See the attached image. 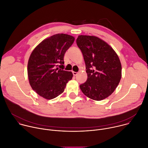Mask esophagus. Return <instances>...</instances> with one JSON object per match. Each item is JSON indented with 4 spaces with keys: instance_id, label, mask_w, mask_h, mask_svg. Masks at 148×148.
<instances>
[{
    "instance_id": "obj_1",
    "label": "esophagus",
    "mask_w": 148,
    "mask_h": 148,
    "mask_svg": "<svg viewBox=\"0 0 148 148\" xmlns=\"http://www.w3.org/2000/svg\"><path fill=\"white\" fill-rule=\"evenodd\" d=\"M73 75H74V76H76L77 74H78V73H77V72H74V71H73Z\"/></svg>"
}]
</instances>
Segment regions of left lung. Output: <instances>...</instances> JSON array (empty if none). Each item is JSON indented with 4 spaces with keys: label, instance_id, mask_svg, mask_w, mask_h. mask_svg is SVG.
<instances>
[{
    "label": "left lung",
    "instance_id": "obj_1",
    "mask_svg": "<svg viewBox=\"0 0 148 148\" xmlns=\"http://www.w3.org/2000/svg\"><path fill=\"white\" fill-rule=\"evenodd\" d=\"M76 43L81 50L86 66L87 79L79 86L88 98L101 101L116 89L121 78L122 67L113 49L99 38L81 35Z\"/></svg>",
    "mask_w": 148,
    "mask_h": 148
}]
</instances>
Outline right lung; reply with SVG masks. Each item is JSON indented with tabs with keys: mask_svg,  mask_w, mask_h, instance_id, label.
I'll list each match as a JSON object with an SVG mask.
<instances>
[{
	"mask_svg": "<svg viewBox=\"0 0 148 148\" xmlns=\"http://www.w3.org/2000/svg\"><path fill=\"white\" fill-rule=\"evenodd\" d=\"M74 37L57 34L47 38L32 51L28 61L27 74L32 89L47 99H53L64 91L73 73L64 70V56ZM58 66L60 69H56Z\"/></svg>",
	"mask_w": 148,
	"mask_h": 148,
	"instance_id": "1",
	"label": "right lung"
}]
</instances>
